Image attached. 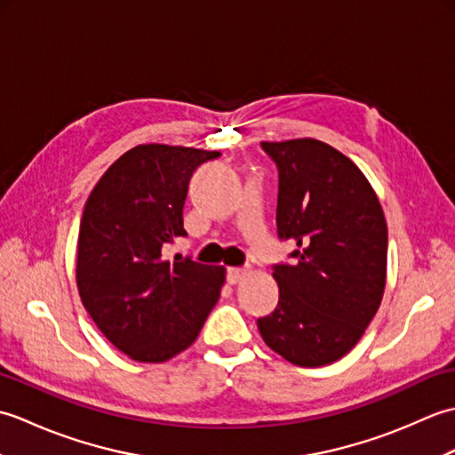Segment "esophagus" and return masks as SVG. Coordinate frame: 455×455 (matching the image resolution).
Segmentation results:
<instances>
[{
  "label": "esophagus",
  "instance_id": "34e87169",
  "mask_svg": "<svg viewBox=\"0 0 455 455\" xmlns=\"http://www.w3.org/2000/svg\"><path fill=\"white\" fill-rule=\"evenodd\" d=\"M246 275V267H228L227 269V282L230 285H236L240 279H244Z\"/></svg>",
  "mask_w": 455,
  "mask_h": 455
}]
</instances>
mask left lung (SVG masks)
<instances>
[{"label":"left lung","instance_id":"1","mask_svg":"<svg viewBox=\"0 0 455 455\" xmlns=\"http://www.w3.org/2000/svg\"><path fill=\"white\" fill-rule=\"evenodd\" d=\"M277 166V236L289 262L274 264L279 301L258 318L264 342L287 362L340 360L379 308L387 225L370 181L342 152L315 139L262 142Z\"/></svg>","mask_w":455,"mask_h":455}]
</instances>
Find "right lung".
I'll return each instance as SVG.
<instances>
[{
	"label": "right lung",
	"mask_w": 455,
	"mask_h": 455,
	"mask_svg": "<svg viewBox=\"0 0 455 455\" xmlns=\"http://www.w3.org/2000/svg\"><path fill=\"white\" fill-rule=\"evenodd\" d=\"M219 152L140 144L103 173L85 203L76 279L85 311L137 362L186 350L219 301L225 267L164 258L183 228L189 180Z\"/></svg>",
	"instance_id": "right-lung-1"
}]
</instances>
